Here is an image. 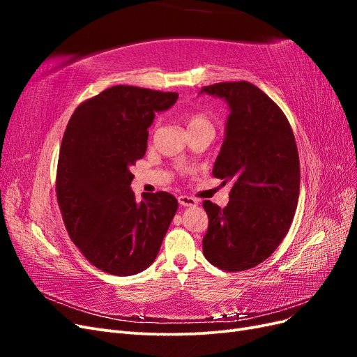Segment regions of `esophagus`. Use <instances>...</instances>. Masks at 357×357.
I'll return each mask as SVG.
<instances>
[{"label":"esophagus","mask_w":357,"mask_h":357,"mask_svg":"<svg viewBox=\"0 0 357 357\" xmlns=\"http://www.w3.org/2000/svg\"><path fill=\"white\" fill-rule=\"evenodd\" d=\"M178 202H180V205H183V207H195V205L198 204L195 198L186 197V195L178 197Z\"/></svg>","instance_id":"obj_1"}]
</instances>
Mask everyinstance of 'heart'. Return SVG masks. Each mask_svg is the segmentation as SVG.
Listing matches in <instances>:
<instances>
[{"mask_svg": "<svg viewBox=\"0 0 357 357\" xmlns=\"http://www.w3.org/2000/svg\"><path fill=\"white\" fill-rule=\"evenodd\" d=\"M188 126V131H193V129H199V128H207L211 126L208 117L202 114V113H197V112H190L183 116Z\"/></svg>", "mask_w": 357, "mask_h": 357, "instance_id": "1", "label": "heart"}]
</instances>
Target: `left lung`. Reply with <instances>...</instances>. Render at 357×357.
I'll list each match as a JSON object with an SVG mask.
<instances>
[{
	"instance_id": "obj_1",
	"label": "left lung",
	"mask_w": 357,
	"mask_h": 357,
	"mask_svg": "<svg viewBox=\"0 0 357 357\" xmlns=\"http://www.w3.org/2000/svg\"><path fill=\"white\" fill-rule=\"evenodd\" d=\"M199 93L228 104L213 176L234 181L225 208L202 204L208 215L202 252L214 266L244 271L274 253L294 220L301 180L295 137L278 105L252 83H218Z\"/></svg>"
}]
</instances>
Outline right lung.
I'll return each mask as SVG.
<instances>
[{"label":"right lung","mask_w":357,"mask_h":357,"mask_svg":"<svg viewBox=\"0 0 357 357\" xmlns=\"http://www.w3.org/2000/svg\"><path fill=\"white\" fill-rule=\"evenodd\" d=\"M178 93L113 86L80 104L62 138L56 195L73 243L101 271L128 277L155 262L178 202L168 192L131 189L155 114Z\"/></svg>","instance_id":"add662e5"}]
</instances>
